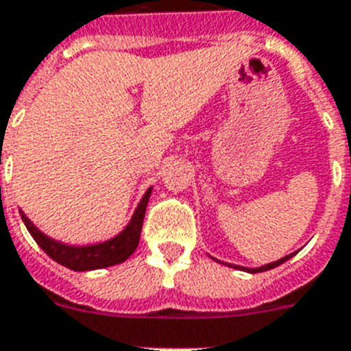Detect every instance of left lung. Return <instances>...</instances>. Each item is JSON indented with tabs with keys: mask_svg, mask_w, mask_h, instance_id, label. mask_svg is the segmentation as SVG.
<instances>
[{
	"mask_svg": "<svg viewBox=\"0 0 351 351\" xmlns=\"http://www.w3.org/2000/svg\"><path fill=\"white\" fill-rule=\"evenodd\" d=\"M291 256H293V254H287L286 258H280V260H276V262L267 263V265H262V267H256V269H249V267H240V269H243V271H247V273H262V271H269V269L278 267L280 263H284L286 260H289Z\"/></svg>",
	"mask_w": 351,
	"mask_h": 351,
	"instance_id": "obj_1",
	"label": "left lung"
}]
</instances>
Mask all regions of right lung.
Instances as JSON below:
<instances>
[{
    "label": "right lung",
    "instance_id": "add662e5",
    "mask_svg": "<svg viewBox=\"0 0 351 351\" xmlns=\"http://www.w3.org/2000/svg\"><path fill=\"white\" fill-rule=\"evenodd\" d=\"M150 194L152 190H148L145 197L138 203L137 210L133 214L130 225L122 230L121 234L115 236L113 240L104 241V243H97V245H64V243L51 240L43 232H40L23 213H21V219H23V223H25L27 230L34 238V241L42 247L43 251L47 252L49 258H53L54 262L62 263V265H65L67 269H73V271H91V269L110 267V265L126 262L128 258L133 254V251L137 249Z\"/></svg>",
    "mask_w": 351,
    "mask_h": 351
}]
</instances>
